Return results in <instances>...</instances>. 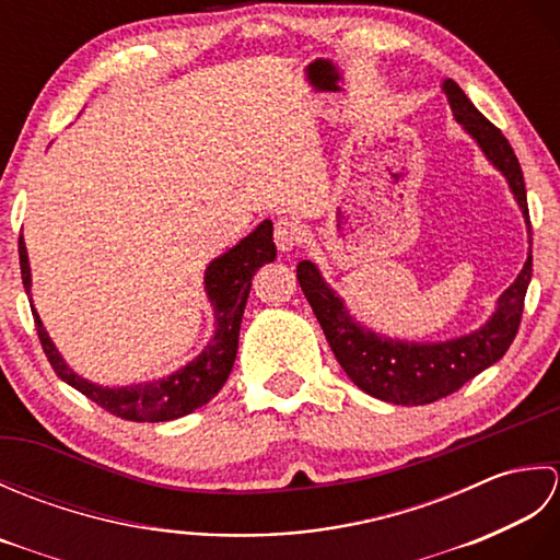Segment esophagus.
<instances>
[{
    "label": "esophagus",
    "mask_w": 560,
    "mask_h": 560,
    "mask_svg": "<svg viewBox=\"0 0 560 560\" xmlns=\"http://www.w3.org/2000/svg\"><path fill=\"white\" fill-rule=\"evenodd\" d=\"M301 237H303L301 225L291 219H279L277 225H273V243H277L281 253H291L293 247H299Z\"/></svg>",
    "instance_id": "esophagus-1"
}]
</instances>
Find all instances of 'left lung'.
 I'll return each mask as SVG.
<instances>
[{
    "label": "left lung",
    "instance_id": "obj_1",
    "mask_svg": "<svg viewBox=\"0 0 560 560\" xmlns=\"http://www.w3.org/2000/svg\"><path fill=\"white\" fill-rule=\"evenodd\" d=\"M443 91L455 120L477 141L493 168L505 177L522 219L527 223L532 245L525 177H522L513 147L508 144L501 129L474 108V103L464 96L455 81L445 79ZM295 273L331 351L353 385L375 399L401 404V407H419V404H431L452 395L471 377L503 359L517 335L522 307H525V293L532 281V253L517 279L501 293L493 315L469 335L445 341H407L380 335L349 313L347 303L325 281L315 261H299Z\"/></svg>",
    "mask_w": 560,
    "mask_h": 560
}]
</instances>
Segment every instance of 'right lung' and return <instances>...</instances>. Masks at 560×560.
Segmentation results:
<instances>
[{
	"label": "right lung",
	"mask_w": 560,
	"mask_h": 560,
	"mask_svg": "<svg viewBox=\"0 0 560 560\" xmlns=\"http://www.w3.org/2000/svg\"><path fill=\"white\" fill-rule=\"evenodd\" d=\"M273 225L269 219L261 221L257 229L245 235L241 243L225 249L223 255L209 261L205 271V291L213 311V337L207 341L187 365L177 368L175 373L149 380V383L137 385H122V387H108L91 383V380L81 377L69 368L57 351L47 329L43 327V319L35 311L33 295H31V265L23 235L19 237V259H21V279L23 289L31 301V311L35 319V329L43 343V351L50 361L52 371L65 380L67 385L79 389L98 407L120 416L125 421H139V423H159V421H173L197 411L199 407L219 395L225 380H229L235 353H237V337H241V323L245 313V303L253 287L255 271L261 265L277 259V245H273Z\"/></svg>",
	"instance_id": "1"
}]
</instances>
